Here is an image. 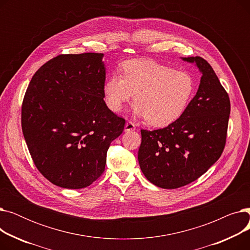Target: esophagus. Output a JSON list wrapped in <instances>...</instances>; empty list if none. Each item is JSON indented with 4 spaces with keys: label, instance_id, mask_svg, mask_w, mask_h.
Returning a JSON list of instances; mask_svg holds the SVG:
<instances>
[{
    "label": "esophagus",
    "instance_id": "1",
    "mask_svg": "<svg viewBox=\"0 0 250 250\" xmlns=\"http://www.w3.org/2000/svg\"><path fill=\"white\" fill-rule=\"evenodd\" d=\"M136 129V125L134 123L132 122H126L125 125V132H130V130H135Z\"/></svg>",
    "mask_w": 250,
    "mask_h": 250
}]
</instances>
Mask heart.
I'll use <instances>...</instances> for the list:
<instances>
[{
  "label": "heart",
  "mask_w": 250,
  "mask_h": 250,
  "mask_svg": "<svg viewBox=\"0 0 250 250\" xmlns=\"http://www.w3.org/2000/svg\"><path fill=\"white\" fill-rule=\"evenodd\" d=\"M196 82L187 71H176L151 60H130L123 75L111 74L102 92L105 104L118 112L135 95L133 112L153 126H166L185 113L194 96Z\"/></svg>",
  "instance_id": "1"
}]
</instances>
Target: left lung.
<instances>
[{"instance_id": "8db88e82", "label": "left lung", "mask_w": 250, "mask_h": 250, "mask_svg": "<svg viewBox=\"0 0 250 250\" xmlns=\"http://www.w3.org/2000/svg\"><path fill=\"white\" fill-rule=\"evenodd\" d=\"M194 63L201 83L188 107L164 128L141 129L138 160L153 185L173 189L198 179L220 158L226 143L230 100L226 90L206 60L181 58Z\"/></svg>"}]
</instances>
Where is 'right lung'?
Wrapping results in <instances>:
<instances>
[{
  "mask_svg": "<svg viewBox=\"0 0 250 250\" xmlns=\"http://www.w3.org/2000/svg\"><path fill=\"white\" fill-rule=\"evenodd\" d=\"M103 54L61 55L37 70L21 124L37 169L55 186L78 189L103 173L110 143L125 121L103 100Z\"/></svg>",
  "mask_w": 250,
  "mask_h": 250,
  "instance_id": "right-lung-1",
  "label": "right lung"
}]
</instances>
